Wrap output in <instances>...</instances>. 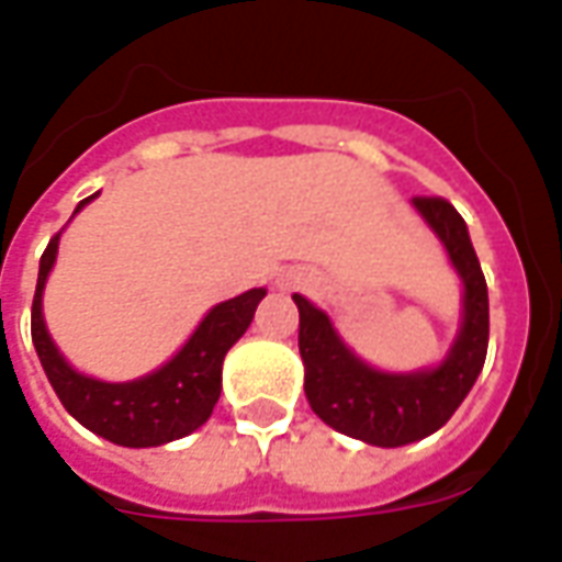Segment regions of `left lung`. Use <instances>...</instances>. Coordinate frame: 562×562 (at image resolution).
I'll return each mask as SVG.
<instances>
[{
	"label": "left lung",
	"instance_id": "left-lung-1",
	"mask_svg": "<svg viewBox=\"0 0 562 562\" xmlns=\"http://www.w3.org/2000/svg\"><path fill=\"white\" fill-rule=\"evenodd\" d=\"M413 204L442 240L463 282L458 340L442 364L415 373H382L337 337L318 306L294 294L306 401L328 427L367 446L397 448L436 434L470 394L487 355V282L467 222L446 198H413Z\"/></svg>",
	"mask_w": 562,
	"mask_h": 562
}]
</instances>
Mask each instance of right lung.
<instances>
[{"instance_id": "add662e5", "label": "right lung", "mask_w": 562, "mask_h": 562, "mask_svg": "<svg viewBox=\"0 0 562 562\" xmlns=\"http://www.w3.org/2000/svg\"><path fill=\"white\" fill-rule=\"evenodd\" d=\"M92 198H83L78 210L90 204ZM56 249H59V234L50 237L38 265V285L32 297V342L68 415H75L87 430L104 436L108 442L126 448L165 446L198 430L220 401L225 352L244 337V330L256 316L258 301L268 292L249 289L225 304L213 306L201 318L195 334L186 340L183 349L147 376L132 382H102V379L83 376L68 364L44 325L42 294L47 273L56 261Z\"/></svg>"}]
</instances>
